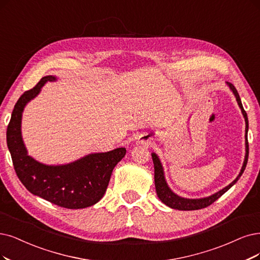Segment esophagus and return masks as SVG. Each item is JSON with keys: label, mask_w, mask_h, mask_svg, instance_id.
I'll list each match as a JSON object with an SVG mask.
<instances>
[{"label": "esophagus", "mask_w": 260, "mask_h": 260, "mask_svg": "<svg viewBox=\"0 0 260 260\" xmlns=\"http://www.w3.org/2000/svg\"><path fill=\"white\" fill-rule=\"evenodd\" d=\"M137 142L139 143V145H149V143L151 142V139L147 135H140L137 139Z\"/></svg>", "instance_id": "esophagus-1"}]
</instances>
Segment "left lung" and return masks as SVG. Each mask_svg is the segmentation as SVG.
Wrapping results in <instances>:
<instances>
[{
    "instance_id": "1",
    "label": "left lung",
    "mask_w": 260,
    "mask_h": 260,
    "mask_svg": "<svg viewBox=\"0 0 260 260\" xmlns=\"http://www.w3.org/2000/svg\"><path fill=\"white\" fill-rule=\"evenodd\" d=\"M226 84L229 86L230 91H232L235 95L236 101L239 105L240 109H241V112L244 117L245 120V156H244V161L241 170H240L238 177L230 183L229 185H227L226 187L222 188L220 190L216 191L213 195H210L208 197H204V198H184L181 197L179 195H177L176 193L171 190V188L168 186L167 181L165 178V172H164V168H162V165L160 162L159 157L157 156L156 153H152V159H153V164H154V182H155V189H156V194L157 197L160 199V201L162 204H165L167 207L171 208V209H176V210H181V211H191V210H199L206 208L210 205H212L215 200H217L220 196L224 195L226 191L234 186L237 181L240 179V177L242 176L243 171L246 167L247 164V158H248V142H247V132H248V120H247V114L243 108L242 103H241V99H240L239 93L237 91V89L234 86V84H232L230 82H226Z\"/></svg>"
}]
</instances>
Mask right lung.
Returning a JSON list of instances; mask_svg holds the SVG:
<instances>
[{"label": "right lung", "instance_id": "add662e5", "mask_svg": "<svg viewBox=\"0 0 260 260\" xmlns=\"http://www.w3.org/2000/svg\"><path fill=\"white\" fill-rule=\"evenodd\" d=\"M56 80L55 76H46L20 96L7 126V147L16 174L30 193L62 208H88L103 198L112 170L126 154V149L91 153L64 165H46L28 155L21 134L22 112L46 82Z\"/></svg>", "mask_w": 260, "mask_h": 260}]
</instances>
